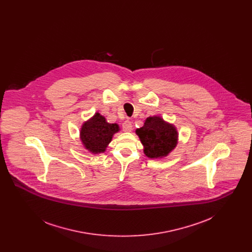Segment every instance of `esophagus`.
I'll return each mask as SVG.
<instances>
[{
	"label": "esophagus",
	"instance_id": "esophagus-1",
	"mask_svg": "<svg viewBox=\"0 0 252 252\" xmlns=\"http://www.w3.org/2000/svg\"><path fill=\"white\" fill-rule=\"evenodd\" d=\"M123 129L125 132H130L132 130L131 122L129 120L125 121L123 124Z\"/></svg>",
	"mask_w": 252,
	"mask_h": 252
}]
</instances>
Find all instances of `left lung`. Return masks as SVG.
I'll return each instance as SVG.
<instances>
[{"label":"left lung","mask_w":252,"mask_h":252,"mask_svg":"<svg viewBox=\"0 0 252 252\" xmlns=\"http://www.w3.org/2000/svg\"><path fill=\"white\" fill-rule=\"evenodd\" d=\"M136 134L144 145L145 156L150 158L167 156L178 144L177 128L159 116L146 118L144 126L136 129Z\"/></svg>","instance_id":"8db88e82"}]
</instances>
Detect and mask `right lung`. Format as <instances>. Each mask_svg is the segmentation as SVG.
I'll use <instances>...</instances> for the list:
<instances>
[{
  "label": "right lung",
  "instance_id": "obj_1",
  "mask_svg": "<svg viewBox=\"0 0 252 252\" xmlns=\"http://www.w3.org/2000/svg\"><path fill=\"white\" fill-rule=\"evenodd\" d=\"M120 130L117 124H109L100 113H95L81 126L80 139L85 148L94 154L106 151L115 133Z\"/></svg>",
  "mask_w": 252,
  "mask_h": 252
}]
</instances>
